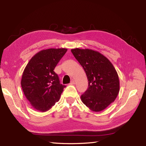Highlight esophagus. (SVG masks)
I'll use <instances>...</instances> for the list:
<instances>
[{"instance_id":"esophagus-1","label":"esophagus","mask_w":146,"mask_h":146,"mask_svg":"<svg viewBox=\"0 0 146 146\" xmlns=\"http://www.w3.org/2000/svg\"><path fill=\"white\" fill-rule=\"evenodd\" d=\"M71 85H74V84H75V80H71Z\"/></svg>"}]
</instances>
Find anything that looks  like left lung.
I'll use <instances>...</instances> for the list:
<instances>
[{
    "label": "left lung",
    "instance_id": "left-lung-1",
    "mask_svg": "<svg viewBox=\"0 0 146 146\" xmlns=\"http://www.w3.org/2000/svg\"><path fill=\"white\" fill-rule=\"evenodd\" d=\"M71 52L84 69L88 88L81 96L82 101L94 111H100L115 100L119 92V76L113 64L98 51L73 49Z\"/></svg>",
    "mask_w": 146,
    "mask_h": 146
}]
</instances>
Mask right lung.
I'll return each instance as SVG.
<instances>
[{
  "label": "right lung",
  "mask_w": 146,
  "mask_h": 146,
  "mask_svg": "<svg viewBox=\"0 0 146 146\" xmlns=\"http://www.w3.org/2000/svg\"><path fill=\"white\" fill-rule=\"evenodd\" d=\"M67 51L65 48H50L36 53L24 70L21 86L31 106L42 112L60 100L65 85L60 83L54 70Z\"/></svg>",
  "instance_id": "add662e5"
}]
</instances>
